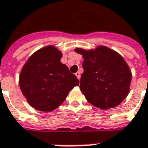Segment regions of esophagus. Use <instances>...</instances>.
<instances>
[{
	"instance_id": "obj_1",
	"label": "esophagus",
	"mask_w": 148,
	"mask_h": 148,
	"mask_svg": "<svg viewBox=\"0 0 148 148\" xmlns=\"http://www.w3.org/2000/svg\"><path fill=\"white\" fill-rule=\"evenodd\" d=\"M75 75L77 76V77L78 79H80V78H81V73H80L79 71H77V72H76V73H75Z\"/></svg>"
}]
</instances>
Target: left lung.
<instances>
[{"mask_svg":"<svg viewBox=\"0 0 148 148\" xmlns=\"http://www.w3.org/2000/svg\"><path fill=\"white\" fill-rule=\"evenodd\" d=\"M83 56L80 89L93 106L106 110L118 106L129 92L132 73L125 60L112 49L77 48Z\"/></svg>","mask_w":148,"mask_h":148,"instance_id":"obj_1","label":"left lung"}]
</instances>
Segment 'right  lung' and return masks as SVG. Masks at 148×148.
<instances>
[{
  "label": "right lung",
  "mask_w": 148,
  "mask_h": 148,
  "mask_svg": "<svg viewBox=\"0 0 148 148\" xmlns=\"http://www.w3.org/2000/svg\"><path fill=\"white\" fill-rule=\"evenodd\" d=\"M62 52L53 46L36 51L27 60L20 74L21 90L32 107L51 112L79 85L77 77L61 62Z\"/></svg>",
  "instance_id": "1"
}]
</instances>
